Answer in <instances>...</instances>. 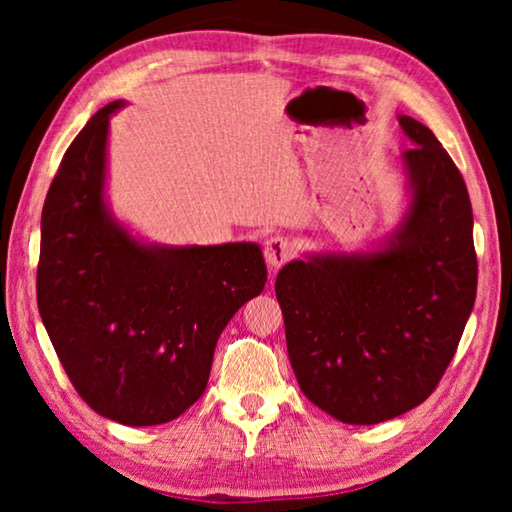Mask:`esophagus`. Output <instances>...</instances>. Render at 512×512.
I'll return each instance as SVG.
<instances>
[{
    "label": "esophagus",
    "instance_id": "1",
    "mask_svg": "<svg viewBox=\"0 0 512 512\" xmlns=\"http://www.w3.org/2000/svg\"><path fill=\"white\" fill-rule=\"evenodd\" d=\"M296 255V244L289 237L284 235H273L266 239L264 244V257H266V264L271 266V271H277V268L284 266L293 259Z\"/></svg>",
    "mask_w": 512,
    "mask_h": 512
}]
</instances>
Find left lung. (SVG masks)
<instances>
[{"label":"left lung","mask_w":512,"mask_h":512,"mask_svg":"<svg viewBox=\"0 0 512 512\" xmlns=\"http://www.w3.org/2000/svg\"><path fill=\"white\" fill-rule=\"evenodd\" d=\"M411 205L384 250L296 259L277 273L287 350L318 409L377 424L436 391L476 298L472 203L427 126L402 115Z\"/></svg>","instance_id":"left-lung-1"}]
</instances>
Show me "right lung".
Returning <instances> with one entry per match:
<instances>
[{
    "mask_svg": "<svg viewBox=\"0 0 512 512\" xmlns=\"http://www.w3.org/2000/svg\"><path fill=\"white\" fill-rule=\"evenodd\" d=\"M101 108L65 151L42 207L38 309L69 381L103 418L151 427L205 393L216 341L262 293L255 244L151 248L103 203L110 115Z\"/></svg>",
    "mask_w": 512,
    "mask_h": 512,
    "instance_id": "1",
    "label": "right lung"
}]
</instances>
